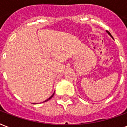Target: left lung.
Masks as SVG:
<instances>
[{"instance_id": "8db88e82", "label": "left lung", "mask_w": 127, "mask_h": 127, "mask_svg": "<svg viewBox=\"0 0 127 127\" xmlns=\"http://www.w3.org/2000/svg\"><path fill=\"white\" fill-rule=\"evenodd\" d=\"M107 33L109 34V35H110V36H112V34H110V32H109V31H107ZM112 38H113V37H112Z\"/></svg>"}]
</instances>
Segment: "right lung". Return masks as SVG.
<instances>
[{
	"label": "right lung",
	"instance_id": "obj_1",
	"mask_svg": "<svg viewBox=\"0 0 127 127\" xmlns=\"http://www.w3.org/2000/svg\"><path fill=\"white\" fill-rule=\"evenodd\" d=\"M54 94H53V95H52V96H50V98H48V99H47V100H45V101H44V102H45V101H48V100H50V98H52V96H54Z\"/></svg>",
	"mask_w": 127,
	"mask_h": 127
}]
</instances>
